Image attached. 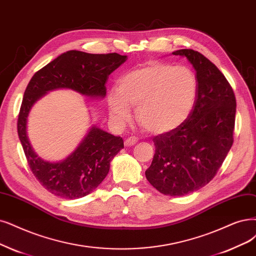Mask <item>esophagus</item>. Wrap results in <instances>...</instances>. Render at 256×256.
Instances as JSON below:
<instances>
[{
  "label": "esophagus",
  "instance_id": "1",
  "mask_svg": "<svg viewBox=\"0 0 256 256\" xmlns=\"http://www.w3.org/2000/svg\"><path fill=\"white\" fill-rule=\"evenodd\" d=\"M137 141H138L137 137H128L124 140V146H132L136 144Z\"/></svg>",
  "mask_w": 256,
  "mask_h": 256
}]
</instances>
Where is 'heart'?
Listing matches in <instances>:
<instances>
[{
  "instance_id": "1",
  "label": "heart",
  "mask_w": 256,
  "mask_h": 256,
  "mask_svg": "<svg viewBox=\"0 0 256 256\" xmlns=\"http://www.w3.org/2000/svg\"><path fill=\"white\" fill-rule=\"evenodd\" d=\"M116 90L108 98L112 118L124 123L130 118L128 108H135V118L159 135L176 130L190 116L198 81L186 66L148 61L123 74Z\"/></svg>"
}]
</instances>
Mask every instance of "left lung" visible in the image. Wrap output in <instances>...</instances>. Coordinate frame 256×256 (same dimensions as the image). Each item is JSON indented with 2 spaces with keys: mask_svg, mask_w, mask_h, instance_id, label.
Returning a JSON list of instances; mask_svg holds the SVG:
<instances>
[{
  "mask_svg": "<svg viewBox=\"0 0 256 256\" xmlns=\"http://www.w3.org/2000/svg\"><path fill=\"white\" fill-rule=\"evenodd\" d=\"M196 70L198 94L190 116L176 130L154 137L148 182L168 196H184L209 184L233 144L236 99L222 72L200 52L179 50Z\"/></svg>",
  "mask_w": 256,
  "mask_h": 256,
  "instance_id": "1",
  "label": "left lung"
}]
</instances>
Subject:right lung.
Returning a JSON list of instances; mask_svg holds the SVG:
<instances>
[{"label": "right lung", "instance_id": "add662e5", "mask_svg": "<svg viewBox=\"0 0 256 256\" xmlns=\"http://www.w3.org/2000/svg\"><path fill=\"white\" fill-rule=\"evenodd\" d=\"M128 59L119 54H94L68 50L38 70L28 83L18 118V135L32 174L47 191L65 200L92 192L106 177L123 139L92 126L78 148L62 162H46L34 152L27 136V118L34 104L54 90L68 88L85 97L104 98L108 76Z\"/></svg>", "mask_w": 256, "mask_h": 256}]
</instances>
